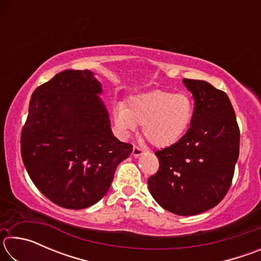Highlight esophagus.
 <instances>
[{"instance_id": "obj_1", "label": "esophagus", "mask_w": 261, "mask_h": 261, "mask_svg": "<svg viewBox=\"0 0 261 261\" xmlns=\"http://www.w3.org/2000/svg\"><path fill=\"white\" fill-rule=\"evenodd\" d=\"M143 154H144V149L138 147V146H135L134 149H132V155L136 156V158L143 155Z\"/></svg>"}]
</instances>
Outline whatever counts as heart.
Masks as SVG:
<instances>
[{
	"instance_id": "obj_1",
	"label": "heart",
	"mask_w": 261,
	"mask_h": 261,
	"mask_svg": "<svg viewBox=\"0 0 261 261\" xmlns=\"http://www.w3.org/2000/svg\"><path fill=\"white\" fill-rule=\"evenodd\" d=\"M194 105L190 95L180 92L153 90L131 95L127 107L114 110L115 124L124 134L143 124V136L155 147H169L182 138L191 124Z\"/></svg>"
}]
</instances>
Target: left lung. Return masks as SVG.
Masks as SVG:
<instances>
[{"label":"left lung","instance_id":"8db88e82","mask_svg":"<svg viewBox=\"0 0 261 261\" xmlns=\"http://www.w3.org/2000/svg\"><path fill=\"white\" fill-rule=\"evenodd\" d=\"M183 83L194 99L192 122L177 143L155 152L160 166L147 184L161 207L188 216L213 208L227 194L240 154V127L223 91L204 81Z\"/></svg>","mask_w":261,"mask_h":261}]
</instances>
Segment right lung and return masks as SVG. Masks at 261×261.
Returning <instances> with one entry per match:
<instances>
[{
    "instance_id": "obj_1",
    "label": "right lung",
    "mask_w": 261,
    "mask_h": 261,
    "mask_svg": "<svg viewBox=\"0 0 261 261\" xmlns=\"http://www.w3.org/2000/svg\"><path fill=\"white\" fill-rule=\"evenodd\" d=\"M90 70H65L35 88L20 136L24 166L48 199L83 210L108 192L117 166L132 152L110 129Z\"/></svg>"
}]
</instances>
